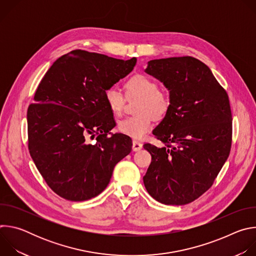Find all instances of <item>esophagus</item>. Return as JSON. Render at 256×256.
Masks as SVG:
<instances>
[{"instance_id": "esophagus-1", "label": "esophagus", "mask_w": 256, "mask_h": 256, "mask_svg": "<svg viewBox=\"0 0 256 256\" xmlns=\"http://www.w3.org/2000/svg\"><path fill=\"white\" fill-rule=\"evenodd\" d=\"M142 148V142H138V140H134V142H132V151L138 152V151H140Z\"/></svg>"}]
</instances>
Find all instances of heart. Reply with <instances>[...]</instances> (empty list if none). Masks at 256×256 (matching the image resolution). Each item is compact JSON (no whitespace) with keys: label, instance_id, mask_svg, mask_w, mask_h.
Returning a JSON list of instances; mask_svg holds the SVG:
<instances>
[{"label":"heart","instance_id":"obj_1","mask_svg":"<svg viewBox=\"0 0 256 256\" xmlns=\"http://www.w3.org/2000/svg\"><path fill=\"white\" fill-rule=\"evenodd\" d=\"M126 96L128 99L138 98L134 112L136 116L126 118L118 124V130L134 140H142L153 128L155 120H163L171 108V98L167 91L159 89L152 78L136 74L124 83ZM105 101L110 112L118 116L122 114L126 97L124 93L112 87L104 93Z\"/></svg>","mask_w":256,"mask_h":256}]
</instances>
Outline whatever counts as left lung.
Listing matches in <instances>:
<instances>
[{"label":"left lung","mask_w":256,"mask_h":256,"mask_svg":"<svg viewBox=\"0 0 256 256\" xmlns=\"http://www.w3.org/2000/svg\"><path fill=\"white\" fill-rule=\"evenodd\" d=\"M146 72L169 90L171 108L153 130L165 147L144 144L152 156L144 184L161 204H186L212 186L229 157V96L208 66L192 56L152 60Z\"/></svg>","instance_id":"left-lung-1"}]
</instances>
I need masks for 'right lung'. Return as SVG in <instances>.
<instances>
[{"instance_id":"right-lung-1","label":"right lung","mask_w":256,"mask_h":256,"mask_svg":"<svg viewBox=\"0 0 256 256\" xmlns=\"http://www.w3.org/2000/svg\"><path fill=\"white\" fill-rule=\"evenodd\" d=\"M124 60L75 50L46 72L27 110L28 149L46 184L60 198L83 202L101 194L114 166L132 151L128 136H108L114 114L104 93L132 70ZM95 136L96 144L88 140Z\"/></svg>"}]
</instances>
